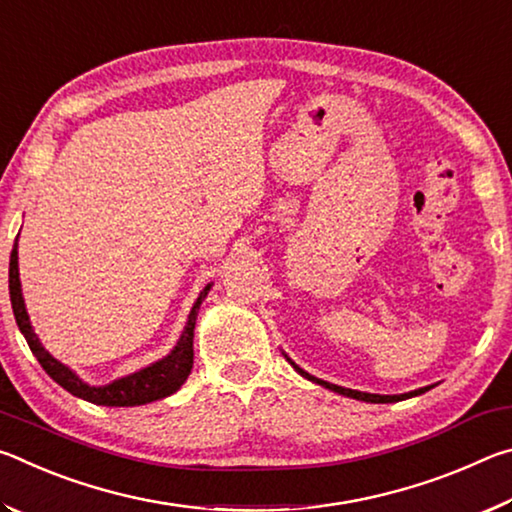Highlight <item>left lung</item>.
<instances>
[{
	"instance_id": "8db88e82",
	"label": "left lung",
	"mask_w": 512,
	"mask_h": 512,
	"mask_svg": "<svg viewBox=\"0 0 512 512\" xmlns=\"http://www.w3.org/2000/svg\"><path fill=\"white\" fill-rule=\"evenodd\" d=\"M293 363V361H291ZM293 368H296L302 377H307L309 381H316V384L329 388V391L334 393H341V395H348V397H354V400H363V402H375V404H386V402H400V400H406V397H413V395H422L424 391H429L431 386L427 388H418V391H411V393H404V395H372V393H361V391H352V388H343V386H336V384H327V381L323 379H316L314 375H309V372L300 370L296 363H293Z\"/></svg>"
}]
</instances>
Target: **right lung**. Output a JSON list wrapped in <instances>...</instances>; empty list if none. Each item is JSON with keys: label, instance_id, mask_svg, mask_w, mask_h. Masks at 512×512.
Instances as JSON below:
<instances>
[{"label": "right lung", "instance_id": "right-lung-1", "mask_svg": "<svg viewBox=\"0 0 512 512\" xmlns=\"http://www.w3.org/2000/svg\"><path fill=\"white\" fill-rule=\"evenodd\" d=\"M207 291H210V284H207V287L201 291V296H198L196 305L192 307V314H189V320L185 325V332L180 336L176 348L171 350L169 357H164L162 361H155L153 366L135 372L131 377H121L117 381H112L108 386H88L83 384V381L67 366H63V363L51 357V354L40 345L36 332L31 329L27 309H24V300H22L20 273H17V241L11 250V264H8V293H11V305H13L17 327H20L24 339H27L31 352L36 354L42 370H45L56 384L63 386L67 393L101 406H140L146 402L162 400V397L176 393L178 388L185 384V379L189 377V372H192V363H194L196 316H198V309H201V302L207 296Z\"/></svg>", "mask_w": 512, "mask_h": 512}]
</instances>
